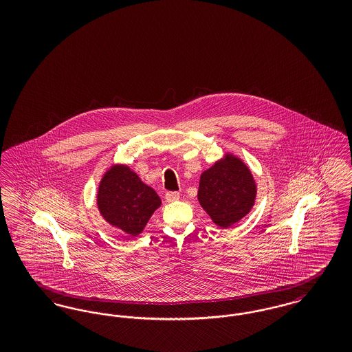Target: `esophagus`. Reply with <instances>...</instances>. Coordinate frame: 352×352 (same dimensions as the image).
<instances>
[{"label":"esophagus","instance_id":"esophagus-1","mask_svg":"<svg viewBox=\"0 0 352 352\" xmlns=\"http://www.w3.org/2000/svg\"><path fill=\"white\" fill-rule=\"evenodd\" d=\"M179 192H175V191H170V192H166V195H165V199L168 203H173V201H177L179 199Z\"/></svg>","mask_w":352,"mask_h":352}]
</instances>
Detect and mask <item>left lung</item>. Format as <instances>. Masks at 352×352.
<instances>
[{
  "mask_svg": "<svg viewBox=\"0 0 352 352\" xmlns=\"http://www.w3.org/2000/svg\"><path fill=\"white\" fill-rule=\"evenodd\" d=\"M257 184L251 168L231 151H226L201 174L198 201L220 228H230L251 212Z\"/></svg>",
  "mask_w": 352,
  "mask_h": 352,
  "instance_id": "obj_1",
  "label": "left lung"
}]
</instances>
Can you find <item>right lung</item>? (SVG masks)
<instances>
[{"instance_id":"add662e5","label":"right lung","mask_w":352,"mask_h":352,"mask_svg":"<svg viewBox=\"0 0 352 352\" xmlns=\"http://www.w3.org/2000/svg\"><path fill=\"white\" fill-rule=\"evenodd\" d=\"M161 204L154 188L125 164H112L101 175L96 192L101 218L129 236L142 234Z\"/></svg>"}]
</instances>
